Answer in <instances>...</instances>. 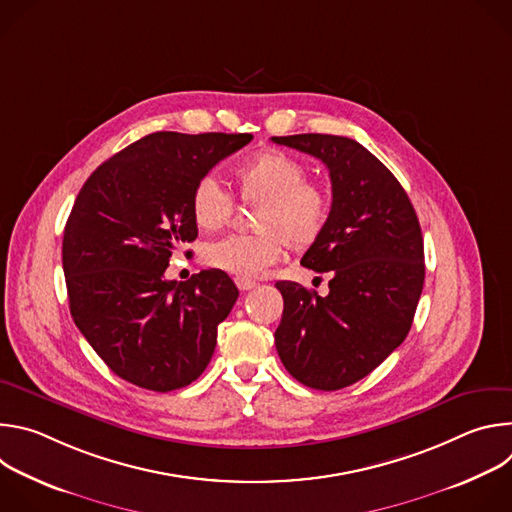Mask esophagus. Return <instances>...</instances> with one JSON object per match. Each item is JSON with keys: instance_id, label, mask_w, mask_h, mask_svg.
<instances>
[{"instance_id": "esophagus-1", "label": "esophagus", "mask_w": 512, "mask_h": 512, "mask_svg": "<svg viewBox=\"0 0 512 512\" xmlns=\"http://www.w3.org/2000/svg\"><path fill=\"white\" fill-rule=\"evenodd\" d=\"M257 283L255 281H251V279H237V287L241 289V291H249V289H253Z\"/></svg>"}]
</instances>
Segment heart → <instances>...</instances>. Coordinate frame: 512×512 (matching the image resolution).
Masks as SVG:
<instances>
[{"mask_svg":"<svg viewBox=\"0 0 512 512\" xmlns=\"http://www.w3.org/2000/svg\"><path fill=\"white\" fill-rule=\"evenodd\" d=\"M302 162L283 152L265 150L233 170V182L243 202H259L257 235H233L204 249V261L237 279H257L273 265L287 245L310 249L324 233L330 198L322 186L306 180ZM233 198L214 178H200L190 194V212L198 229L218 231L229 225Z\"/></svg>","mask_w":512,"mask_h":512,"instance_id":"b5f03b06","label":"heart"}]
</instances>
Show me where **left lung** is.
I'll return each mask as SVG.
<instances>
[{
	"label": "left lung",
	"instance_id": "left-lung-1",
	"mask_svg": "<svg viewBox=\"0 0 512 512\" xmlns=\"http://www.w3.org/2000/svg\"><path fill=\"white\" fill-rule=\"evenodd\" d=\"M322 160L332 208L302 265L328 273V296L277 281L283 316L275 348L287 373L338 391L375 371L405 340L423 289V237L415 208L389 168L350 137H271Z\"/></svg>",
	"mask_w": 512,
	"mask_h": 512
}]
</instances>
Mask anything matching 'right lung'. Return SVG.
Returning a JSON list of instances; mask_svg holds the SVG:
<instances>
[{
	"label": "right lung",
	"instance_id": "1",
	"mask_svg": "<svg viewBox=\"0 0 512 512\" xmlns=\"http://www.w3.org/2000/svg\"><path fill=\"white\" fill-rule=\"evenodd\" d=\"M251 139L158 131L103 162L81 188L62 239L70 316L127 383L168 393L210 362L239 289L221 269L180 283L164 271L172 253L198 237L194 184Z\"/></svg>",
	"mask_w": 512,
	"mask_h": 512
}]
</instances>
